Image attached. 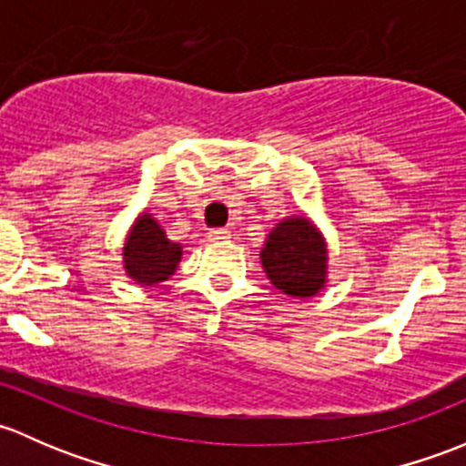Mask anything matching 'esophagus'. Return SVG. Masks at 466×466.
I'll list each match as a JSON object with an SVG mask.
<instances>
[{
  "mask_svg": "<svg viewBox=\"0 0 466 466\" xmlns=\"http://www.w3.org/2000/svg\"><path fill=\"white\" fill-rule=\"evenodd\" d=\"M208 239L210 242H224V239H231V231L228 228H210Z\"/></svg>",
  "mask_w": 466,
  "mask_h": 466,
  "instance_id": "obj_1",
  "label": "esophagus"
}]
</instances>
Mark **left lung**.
Returning a JSON list of instances; mask_svg holds the SVG:
<instances>
[{"instance_id": "left-lung-1", "label": "left lung", "mask_w": 466, "mask_h": 466, "mask_svg": "<svg viewBox=\"0 0 466 466\" xmlns=\"http://www.w3.org/2000/svg\"><path fill=\"white\" fill-rule=\"evenodd\" d=\"M260 258L271 285L287 296L309 299L325 287L328 247L309 219H282L268 233Z\"/></svg>"}]
</instances>
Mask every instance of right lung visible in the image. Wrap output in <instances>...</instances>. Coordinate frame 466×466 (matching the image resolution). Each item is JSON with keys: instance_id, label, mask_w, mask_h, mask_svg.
<instances>
[{"instance_id": "add662e5", "label": "right lung", "mask_w": 466, "mask_h": 466, "mask_svg": "<svg viewBox=\"0 0 466 466\" xmlns=\"http://www.w3.org/2000/svg\"><path fill=\"white\" fill-rule=\"evenodd\" d=\"M181 260V247L170 242L150 215H141L123 247V265L138 285H157L175 273Z\"/></svg>"}]
</instances>
